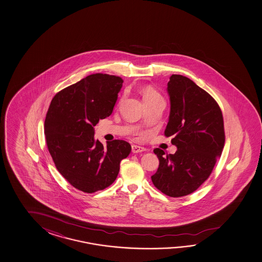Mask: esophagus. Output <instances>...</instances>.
<instances>
[{"mask_svg":"<svg viewBox=\"0 0 262 262\" xmlns=\"http://www.w3.org/2000/svg\"><path fill=\"white\" fill-rule=\"evenodd\" d=\"M132 150H133V153L137 154V153H142V152H144L146 149L144 148V147H142V146H139V145H133L132 146Z\"/></svg>","mask_w":262,"mask_h":262,"instance_id":"esophagus-1","label":"esophagus"}]
</instances>
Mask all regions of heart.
<instances>
[{
	"instance_id": "heart-1",
	"label": "heart",
	"mask_w": 262,
	"mask_h": 262,
	"mask_svg": "<svg viewBox=\"0 0 262 262\" xmlns=\"http://www.w3.org/2000/svg\"><path fill=\"white\" fill-rule=\"evenodd\" d=\"M160 98H162L161 95L158 94L156 90L148 88V87L143 90V102H148V101H153V100Z\"/></svg>"
}]
</instances>
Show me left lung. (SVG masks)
<instances>
[{"instance_id":"left-lung-1","label":"left lung","mask_w":262,"mask_h":262,"mask_svg":"<svg viewBox=\"0 0 262 262\" xmlns=\"http://www.w3.org/2000/svg\"><path fill=\"white\" fill-rule=\"evenodd\" d=\"M170 111L165 129L177 147L164 157L156 148L159 167L151 177L154 185L171 198L193 193L207 180L222 155L225 142L223 118L217 102L193 80L172 75L167 88Z\"/></svg>"}]
</instances>
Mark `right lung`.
<instances>
[{"label": "right lung", "mask_w": 262, "mask_h": 262, "mask_svg": "<svg viewBox=\"0 0 262 262\" xmlns=\"http://www.w3.org/2000/svg\"><path fill=\"white\" fill-rule=\"evenodd\" d=\"M123 80L108 74L90 75L55 94L45 122L50 155L60 174L84 193L104 190L115 182L129 143L94 139L99 119L113 112Z\"/></svg>", "instance_id": "right-lung-1"}]
</instances>
